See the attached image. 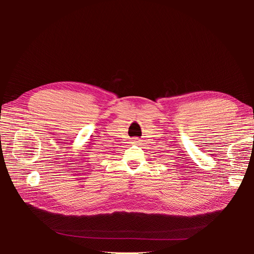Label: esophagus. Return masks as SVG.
Returning a JSON list of instances; mask_svg holds the SVG:
<instances>
[{
    "label": "esophagus",
    "mask_w": 254,
    "mask_h": 254,
    "mask_svg": "<svg viewBox=\"0 0 254 254\" xmlns=\"http://www.w3.org/2000/svg\"><path fill=\"white\" fill-rule=\"evenodd\" d=\"M140 142H141V140L137 139V137H135V139L132 140V143H133V144H140Z\"/></svg>",
    "instance_id": "obj_1"
}]
</instances>
